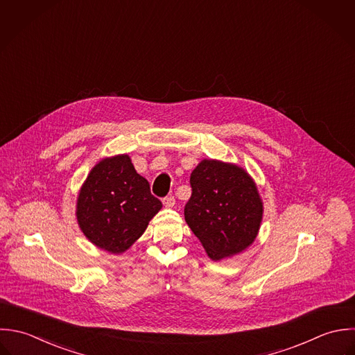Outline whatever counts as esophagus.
I'll return each instance as SVG.
<instances>
[{"instance_id":"obj_1","label":"esophagus","mask_w":355,"mask_h":355,"mask_svg":"<svg viewBox=\"0 0 355 355\" xmlns=\"http://www.w3.org/2000/svg\"><path fill=\"white\" fill-rule=\"evenodd\" d=\"M164 205L166 207V208H173L175 207V197L173 196H168V197H165L164 198Z\"/></svg>"}]
</instances>
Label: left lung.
Wrapping results in <instances>:
<instances>
[{
    "mask_svg": "<svg viewBox=\"0 0 355 355\" xmlns=\"http://www.w3.org/2000/svg\"><path fill=\"white\" fill-rule=\"evenodd\" d=\"M184 219L212 260L243 252L256 239L263 201L250 175L236 164L202 159L190 176Z\"/></svg>",
    "mask_w": 355,
    "mask_h": 355,
    "instance_id": "8db88e82",
    "label": "left lung"
}]
</instances>
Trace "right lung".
I'll use <instances>...</instances> for the list:
<instances>
[{
	"label": "right lung",
	"instance_id": "obj_1",
	"mask_svg": "<svg viewBox=\"0 0 355 355\" xmlns=\"http://www.w3.org/2000/svg\"><path fill=\"white\" fill-rule=\"evenodd\" d=\"M161 208L130 157L119 154L101 159L91 169L77 197L76 216L95 246L119 254L141 236Z\"/></svg>",
	"mask_w": 355,
	"mask_h": 355
}]
</instances>
